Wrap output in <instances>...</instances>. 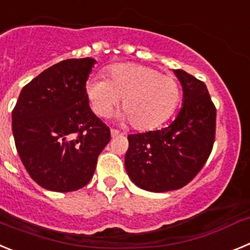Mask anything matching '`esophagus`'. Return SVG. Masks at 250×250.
I'll list each match as a JSON object with an SVG mask.
<instances>
[{"label":"esophagus","instance_id":"esophagus-1","mask_svg":"<svg viewBox=\"0 0 250 250\" xmlns=\"http://www.w3.org/2000/svg\"><path fill=\"white\" fill-rule=\"evenodd\" d=\"M111 138H115V136H118V135H120V131H119V130H115V129H111Z\"/></svg>","mask_w":250,"mask_h":250}]
</instances>
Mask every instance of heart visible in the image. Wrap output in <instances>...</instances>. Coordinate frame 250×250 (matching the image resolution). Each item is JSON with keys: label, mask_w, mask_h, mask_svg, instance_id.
<instances>
[{"label": "heart", "mask_w": 250, "mask_h": 250, "mask_svg": "<svg viewBox=\"0 0 250 250\" xmlns=\"http://www.w3.org/2000/svg\"><path fill=\"white\" fill-rule=\"evenodd\" d=\"M86 92L92 109L109 118L123 100V111L136 130H151L173 115L180 100L178 81L151 67L124 63L110 68L107 79H92Z\"/></svg>", "instance_id": "obj_1"}]
</instances>
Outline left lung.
Returning a JSON list of instances; mask_svg holds the SVG:
<instances>
[{"instance_id":"obj_1","label":"left lung","mask_w":250,"mask_h":250,"mask_svg":"<svg viewBox=\"0 0 250 250\" xmlns=\"http://www.w3.org/2000/svg\"><path fill=\"white\" fill-rule=\"evenodd\" d=\"M174 74L183 87V106L175 120L161 130L127 135V175L154 193L190 183L207 163L215 139L216 109L205 83L183 70Z\"/></svg>"}]
</instances>
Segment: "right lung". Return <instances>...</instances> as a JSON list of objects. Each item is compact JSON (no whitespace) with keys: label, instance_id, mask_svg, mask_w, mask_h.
Masks as SVG:
<instances>
[{"label":"right lung","instance_id":"obj_1","mask_svg":"<svg viewBox=\"0 0 250 250\" xmlns=\"http://www.w3.org/2000/svg\"><path fill=\"white\" fill-rule=\"evenodd\" d=\"M94 59H68L22 89L12 111L17 152L40 187L67 193L91 180L110 129L92 112L86 92Z\"/></svg>","mask_w":250,"mask_h":250}]
</instances>
